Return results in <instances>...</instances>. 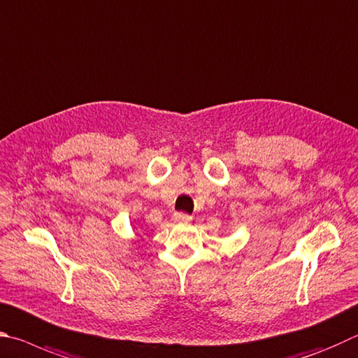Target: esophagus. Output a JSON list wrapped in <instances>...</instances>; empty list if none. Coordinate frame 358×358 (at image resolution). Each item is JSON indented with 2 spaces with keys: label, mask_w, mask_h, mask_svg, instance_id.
<instances>
[{
  "label": "esophagus",
  "mask_w": 358,
  "mask_h": 358,
  "mask_svg": "<svg viewBox=\"0 0 358 358\" xmlns=\"http://www.w3.org/2000/svg\"><path fill=\"white\" fill-rule=\"evenodd\" d=\"M173 220L176 223H189L192 220V215L189 214H184V212H178V214H174Z\"/></svg>",
  "instance_id": "34e87169"
}]
</instances>
